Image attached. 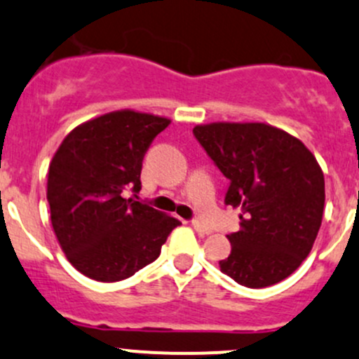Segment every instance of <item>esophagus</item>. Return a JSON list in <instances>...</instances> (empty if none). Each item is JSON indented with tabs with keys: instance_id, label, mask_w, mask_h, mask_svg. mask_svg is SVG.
Returning a JSON list of instances; mask_svg holds the SVG:
<instances>
[{
	"instance_id": "34e87169",
	"label": "esophagus",
	"mask_w": 359,
	"mask_h": 359,
	"mask_svg": "<svg viewBox=\"0 0 359 359\" xmlns=\"http://www.w3.org/2000/svg\"><path fill=\"white\" fill-rule=\"evenodd\" d=\"M193 227H194V231H196V233H200V234H210V233H212V229H210L208 226H205L203 222H200V220H193Z\"/></svg>"
}]
</instances>
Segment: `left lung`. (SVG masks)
I'll return each mask as SVG.
<instances>
[{"mask_svg": "<svg viewBox=\"0 0 359 359\" xmlns=\"http://www.w3.org/2000/svg\"><path fill=\"white\" fill-rule=\"evenodd\" d=\"M229 179L226 205L241 208L224 274L248 288H266L304 262L320 231L325 177L316 158L290 133L266 123H210L193 130Z\"/></svg>", "mask_w": 359, "mask_h": 359, "instance_id": "obj_1", "label": "left lung"}]
</instances>
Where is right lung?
<instances>
[{
    "label": "right lung",
    "mask_w": 359,
    "mask_h": 359,
    "mask_svg": "<svg viewBox=\"0 0 359 359\" xmlns=\"http://www.w3.org/2000/svg\"><path fill=\"white\" fill-rule=\"evenodd\" d=\"M170 119L135 111H114L76 126L62 140L48 168L50 217L67 260L85 276L112 283L154 262L173 217L126 191H140L146 151Z\"/></svg>",
    "instance_id": "add662e5"
}]
</instances>
